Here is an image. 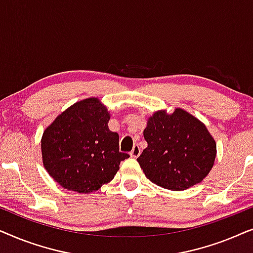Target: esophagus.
Here are the masks:
<instances>
[{
	"label": "esophagus",
	"mask_w": 253,
	"mask_h": 253,
	"mask_svg": "<svg viewBox=\"0 0 253 253\" xmlns=\"http://www.w3.org/2000/svg\"><path fill=\"white\" fill-rule=\"evenodd\" d=\"M130 155L132 158H138L140 155V148H139V146H138V145H134L133 146V148H132V151L130 152Z\"/></svg>",
	"instance_id": "obj_1"
}]
</instances>
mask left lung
<instances>
[{"label": "left lung", "instance_id": "1", "mask_svg": "<svg viewBox=\"0 0 253 253\" xmlns=\"http://www.w3.org/2000/svg\"><path fill=\"white\" fill-rule=\"evenodd\" d=\"M147 147L137 159L152 183L183 191L209 175L216 157V143L205 124L184 109L158 110L144 130Z\"/></svg>", "mask_w": 253, "mask_h": 253}]
</instances>
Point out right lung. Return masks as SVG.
I'll return each mask as SVG.
<instances>
[{
  "instance_id": "obj_1",
  "label": "right lung",
  "mask_w": 253,
  "mask_h": 253,
  "mask_svg": "<svg viewBox=\"0 0 253 253\" xmlns=\"http://www.w3.org/2000/svg\"><path fill=\"white\" fill-rule=\"evenodd\" d=\"M110 114L98 98H87L62 112L43 131L42 164L62 188L95 192L114 178L121 161L119 134L108 129Z\"/></svg>"
}]
</instances>
